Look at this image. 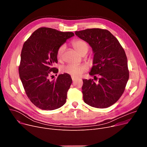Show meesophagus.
Here are the masks:
<instances>
[{"label":"esophagus","mask_w":147,"mask_h":147,"mask_svg":"<svg viewBox=\"0 0 147 147\" xmlns=\"http://www.w3.org/2000/svg\"><path fill=\"white\" fill-rule=\"evenodd\" d=\"M71 79H72L73 81H75V80L77 79V78L75 77H74V76H71Z\"/></svg>","instance_id":"obj_1"}]
</instances>
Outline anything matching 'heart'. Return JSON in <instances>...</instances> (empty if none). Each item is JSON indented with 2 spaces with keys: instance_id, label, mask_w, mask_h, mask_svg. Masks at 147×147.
Returning a JSON list of instances; mask_svg holds the SVG:
<instances>
[{
  "instance_id": "heart-1",
  "label": "heart",
  "mask_w": 147,
  "mask_h": 147,
  "mask_svg": "<svg viewBox=\"0 0 147 147\" xmlns=\"http://www.w3.org/2000/svg\"><path fill=\"white\" fill-rule=\"evenodd\" d=\"M73 47L81 55L84 53H87L88 50V45L84 40L81 39H77L73 42ZM65 45H61L57 49V57L60 59L62 57L63 53L65 49ZM86 67L83 65H77L74 64H69L61 67V70L65 73L69 74L74 77H78L81 76L84 72L86 71Z\"/></svg>"
}]
</instances>
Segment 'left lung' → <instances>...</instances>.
<instances>
[{"label": "left lung", "instance_id": "1", "mask_svg": "<svg viewBox=\"0 0 147 147\" xmlns=\"http://www.w3.org/2000/svg\"><path fill=\"white\" fill-rule=\"evenodd\" d=\"M75 34L92 48L93 66L89 73L97 80L84 79L82 92L84 102L96 108H106L116 103L124 91L129 78L127 59L119 40L111 32L100 28L76 31Z\"/></svg>", "mask_w": 147, "mask_h": 147}]
</instances>
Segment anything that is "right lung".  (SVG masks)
<instances>
[{"instance_id":"obj_1","label":"right lung","mask_w":147,"mask_h":147,"mask_svg":"<svg viewBox=\"0 0 147 147\" xmlns=\"http://www.w3.org/2000/svg\"><path fill=\"white\" fill-rule=\"evenodd\" d=\"M73 36L71 32L41 27L35 31L23 45L18 69L20 78L27 96L39 109L55 110L66 102L67 93L72 83L71 76L64 73L52 80L49 78L51 73L58 72L52 67L57 63L58 48Z\"/></svg>"}]
</instances>
